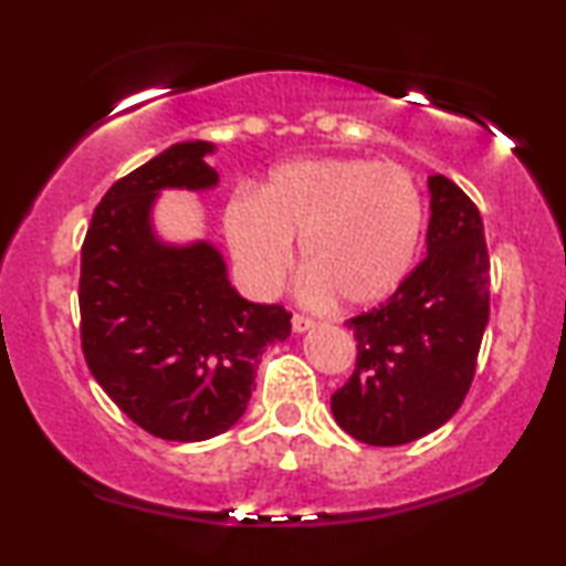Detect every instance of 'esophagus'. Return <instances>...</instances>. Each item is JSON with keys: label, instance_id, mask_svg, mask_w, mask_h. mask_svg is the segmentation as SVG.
I'll list each match as a JSON object with an SVG mask.
<instances>
[{"label": "esophagus", "instance_id": "34e87169", "mask_svg": "<svg viewBox=\"0 0 566 566\" xmlns=\"http://www.w3.org/2000/svg\"><path fill=\"white\" fill-rule=\"evenodd\" d=\"M291 324H293V332H308V329H314L316 327V322L314 319H308V316H301V314H296L291 319Z\"/></svg>", "mask_w": 566, "mask_h": 566}]
</instances>
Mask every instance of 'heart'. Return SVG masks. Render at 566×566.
Listing matches in <instances>:
<instances>
[{"label":"heart","mask_w":566,"mask_h":566,"mask_svg":"<svg viewBox=\"0 0 566 566\" xmlns=\"http://www.w3.org/2000/svg\"><path fill=\"white\" fill-rule=\"evenodd\" d=\"M424 208L412 175L370 159L277 165L258 196L237 192L223 211L242 283L273 296L291 273L293 242L308 268L312 301L366 308L397 293L422 242Z\"/></svg>","instance_id":"b5f03b06"}]
</instances>
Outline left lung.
<instances>
[{
  "label": "left lung",
  "instance_id": "left-lung-1",
  "mask_svg": "<svg viewBox=\"0 0 566 566\" xmlns=\"http://www.w3.org/2000/svg\"><path fill=\"white\" fill-rule=\"evenodd\" d=\"M428 258L374 312L353 316L358 360L332 415L368 446H405L451 420L467 397L490 322V254L479 208L428 177Z\"/></svg>",
  "mask_w": 566,
  "mask_h": 566
}]
</instances>
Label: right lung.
<instances>
[{"label":"right lung","instance_id":"1","mask_svg":"<svg viewBox=\"0 0 566 566\" xmlns=\"http://www.w3.org/2000/svg\"><path fill=\"white\" fill-rule=\"evenodd\" d=\"M208 142L172 144L105 192L82 244V350L107 397L151 436L196 443L242 420L268 345L291 314L254 304L229 281L208 239L165 242L161 190L219 185Z\"/></svg>","mask_w":566,"mask_h":566}]
</instances>
